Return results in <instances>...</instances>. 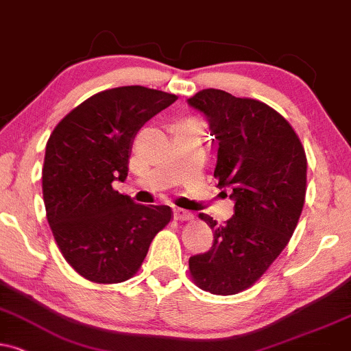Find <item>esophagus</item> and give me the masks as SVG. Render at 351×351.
<instances>
[{"label": "esophagus", "mask_w": 351, "mask_h": 351, "mask_svg": "<svg viewBox=\"0 0 351 351\" xmlns=\"http://www.w3.org/2000/svg\"><path fill=\"white\" fill-rule=\"evenodd\" d=\"M174 218L177 219V221H190V219H193V215L184 208H176Z\"/></svg>", "instance_id": "1"}]
</instances>
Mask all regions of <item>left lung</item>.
Listing matches in <instances>:
<instances>
[{"instance_id": "left-lung-1", "label": "left lung", "mask_w": 351, "mask_h": 351, "mask_svg": "<svg viewBox=\"0 0 351 351\" xmlns=\"http://www.w3.org/2000/svg\"><path fill=\"white\" fill-rule=\"evenodd\" d=\"M189 104L208 119L219 145L215 179L234 200V216L223 226L198 215L215 239L208 252L190 257V276L203 291L237 295L291 239L304 206L308 159L288 120L257 99L203 89Z\"/></svg>"}]
</instances>
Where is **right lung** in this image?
<instances>
[{
  "label": "right lung",
  "mask_w": 351,
  "mask_h": 351,
  "mask_svg": "<svg viewBox=\"0 0 351 351\" xmlns=\"http://www.w3.org/2000/svg\"><path fill=\"white\" fill-rule=\"evenodd\" d=\"M176 94L122 86L94 94L63 117L47 141L42 190L60 252L86 280L122 283L140 270L166 205H138L112 189L125 180L135 135Z\"/></svg>",
  "instance_id": "1"
}]
</instances>
